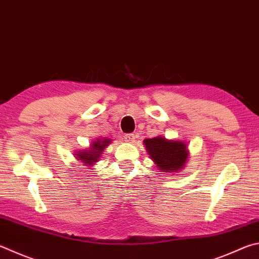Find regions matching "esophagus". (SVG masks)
Masks as SVG:
<instances>
[{
    "label": "esophagus",
    "mask_w": 259,
    "mask_h": 259,
    "mask_svg": "<svg viewBox=\"0 0 259 259\" xmlns=\"http://www.w3.org/2000/svg\"><path fill=\"white\" fill-rule=\"evenodd\" d=\"M135 135L134 134H125L124 135V140L128 143H134L135 142Z\"/></svg>",
    "instance_id": "obj_1"
}]
</instances>
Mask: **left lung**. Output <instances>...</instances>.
<instances>
[{
    "label": "left lung",
    "instance_id": "8db88e82",
    "mask_svg": "<svg viewBox=\"0 0 259 259\" xmlns=\"http://www.w3.org/2000/svg\"><path fill=\"white\" fill-rule=\"evenodd\" d=\"M146 149L162 172H175L185 165L188 150L185 143L156 137L144 140Z\"/></svg>",
    "mask_w": 259,
    "mask_h": 259
}]
</instances>
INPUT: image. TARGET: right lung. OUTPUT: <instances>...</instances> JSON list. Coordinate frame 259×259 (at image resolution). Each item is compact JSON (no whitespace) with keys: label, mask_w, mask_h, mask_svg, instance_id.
Instances as JSON below:
<instances>
[{"label":"right lung","mask_w":259,"mask_h":259,"mask_svg":"<svg viewBox=\"0 0 259 259\" xmlns=\"http://www.w3.org/2000/svg\"><path fill=\"white\" fill-rule=\"evenodd\" d=\"M110 142H111L110 139H104V140L98 139L97 142L93 143L91 149L84 150L82 153L79 152V154H77L76 157L79 159V161H82V163L86 164V165L94 164L95 162H97V159L100 158L103 149L110 144Z\"/></svg>","instance_id":"add662e5"}]
</instances>
